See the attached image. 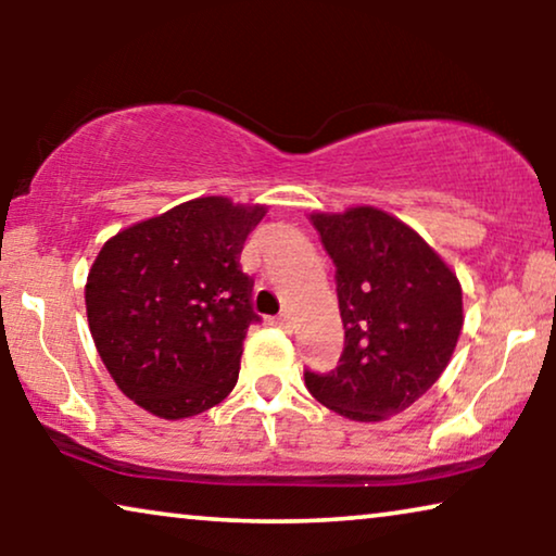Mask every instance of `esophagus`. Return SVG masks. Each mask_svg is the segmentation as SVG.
<instances>
[{
    "label": "esophagus",
    "instance_id": "esophagus-1",
    "mask_svg": "<svg viewBox=\"0 0 556 556\" xmlns=\"http://www.w3.org/2000/svg\"><path fill=\"white\" fill-rule=\"evenodd\" d=\"M276 326H280V329H283V331H291L293 329V316L286 311V314H280L276 318Z\"/></svg>",
    "mask_w": 556,
    "mask_h": 556
}]
</instances>
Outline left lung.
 Instances as JSON below:
<instances>
[{
  "instance_id": "obj_1",
  "label": "left lung",
  "mask_w": 556,
  "mask_h": 556,
  "mask_svg": "<svg viewBox=\"0 0 556 556\" xmlns=\"http://www.w3.org/2000/svg\"><path fill=\"white\" fill-rule=\"evenodd\" d=\"M311 223L337 265L344 354L306 387L333 413L379 422L422 397L443 375L463 329L460 280L443 257L390 212H314Z\"/></svg>"
}]
</instances>
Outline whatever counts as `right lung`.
Returning a JSON list of instances; mask_svg holds the SVG:
<instances>
[{
    "label": "right lung",
    "mask_w": 556,
    "mask_h": 556,
    "mask_svg": "<svg viewBox=\"0 0 556 556\" xmlns=\"http://www.w3.org/2000/svg\"><path fill=\"white\" fill-rule=\"evenodd\" d=\"M265 204L197 197L105 240L90 265L86 314L118 390L162 420L215 407L238 382L257 321L240 270Z\"/></svg>",
    "instance_id": "right-lung-1"
}]
</instances>
